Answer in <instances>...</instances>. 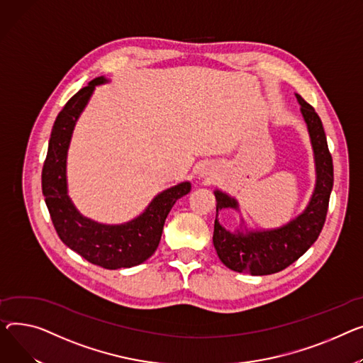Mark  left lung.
Here are the masks:
<instances>
[{
    "mask_svg": "<svg viewBox=\"0 0 363 363\" xmlns=\"http://www.w3.org/2000/svg\"><path fill=\"white\" fill-rule=\"evenodd\" d=\"M301 104L313 155L317 164V185L305 211L283 228L262 232H228L217 219L214 220L213 244L220 261L228 269L252 276H265L284 270L318 239L328 211V201L333 189V157L328 150L327 137L318 113L302 96L296 94ZM216 210L238 208L235 199L214 191Z\"/></svg>",
    "mask_w": 363,
    "mask_h": 363,
    "instance_id": "left-lung-1",
    "label": "left lung"
}]
</instances>
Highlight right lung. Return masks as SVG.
<instances>
[{
  "label": "right lung",
  "mask_w": 363,
  "mask_h": 363,
  "mask_svg": "<svg viewBox=\"0 0 363 363\" xmlns=\"http://www.w3.org/2000/svg\"><path fill=\"white\" fill-rule=\"evenodd\" d=\"M104 77L91 80L65 104L58 113L48 153L42 169V192L50 210L54 228L62 242L89 262L108 270L133 267L156 251L166 217L181 197L188 194L191 185L182 182L169 188L149 204L137 219L124 225H101L83 217L67 196L65 163L67 150L76 121Z\"/></svg>",
  "instance_id": "right-lung-1"
}]
</instances>
